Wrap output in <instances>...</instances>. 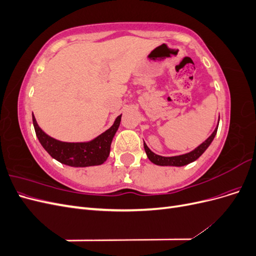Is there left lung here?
<instances>
[{"label": "left lung", "instance_id": "left-lung-1", "mask_svg": "<svg viewBox=\"0 0 256 256\" xmlns=\"http://www.w3.org/2000/svg\"><path fill=\"white\" fill-rule=\"evenodd\" d=\"M216 130H218V127L214 129V131L212 134V136H209L205 142H203L202 144H200L198 147H196L194 150H192V152H190L188 154H180V156H174V157H162V156H159V154H154L148 148V147H147V145L145 143H144V150L146 152L147 157H148V159L154 164H157V166H186V164H191V162H193V161H196L200 156V154H202L208 148V146L210 145V143L212 142L214 138V136L216 134Z\"/></svg>", "mask_w": 256, "mask_h": 256}]
</instances>
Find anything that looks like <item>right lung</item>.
<instances>
[{
	"mask_svg": "<svg viewBox=\"0 0 256 256\" xmlns=\"http://www.w3.org/2000/svg\"><path fill=\"white\" fill-rule=\"evenodd\" d=\"M120 118L122 115L118 116L110 129L104 131L92 141L86 143H67L56 140V138L46 134L40 128L34 115L33 124L38 140L52 158L67 166L83 168L102 164L109 157L111 143L120 127Z\"/></svg>",
	"mask_w": 256,
	"mask_h": 256,
	"instance_id": "right-lung-1",
	"label": "right lung"
}]
</instances>
